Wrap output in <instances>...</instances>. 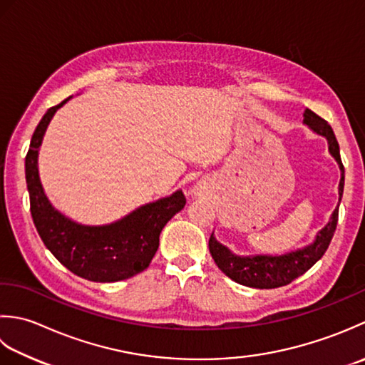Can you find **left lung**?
I'll list each match as a JSON object with an SVG mask.
<instances>
[{
  "label": "left lung",
  "mask_w": 365,
  "mask_h": 365,
  "mask_svg": "<svg viewBox=\"0 0 365 365\" xmlns=\"http://www.w3.org/2000/svg\"><path fill=\"white\" fill-rule=\"evenodd\" d=\"M304 124L317 132L318 135H323L328 140L329 153L334 159L337 160L341 178L339 182V195L341 200V193H344V184H345V168L340 159V150L337 138L334 135V130L331 125L326 123L323 118H319L312 110L304 111ZM339 220V206L334 210L331 220L326 224L323 230H319L315 241L306 245L304 249L289 252L285 255H254V257H240L235 255L222 245L214 237V233L210 237V252L214 258L215 264L219 269L228 276L237 284L252 287V288H279L292 284L294 279L302 276L304 272L309 271L319 258L324 255L326 249L329 247V242L336 232Z\"/></svg>",
  "instance_id": "left-lung-1"
}]
</instances>
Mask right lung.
<instances>
[{
	"instance_id": "obj_1",
	"label": "right lung",
	"mask_w": 365,
	"mask_h": 365,
	"mask_svg": "<svg viewBox=\"0 0 365 365\" xmlns=\"http://www.w3.org/2000/svg\"><path fill=\"white\" fill-rule=\"evenodd\" d=\"M47 110L33 133L25 159L29 205L37 233L59 263L78 277L91 282H118L145 271L159 247L167 222L185 205L182 190L140 206L108 225H81L56 211L42 189L37 154L43 133L59 107Z\"/></svg>"
}]
</instances>
